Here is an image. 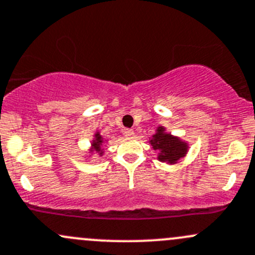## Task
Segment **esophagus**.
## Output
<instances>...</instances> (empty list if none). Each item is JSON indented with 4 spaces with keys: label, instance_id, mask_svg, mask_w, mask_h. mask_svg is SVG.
I'll return each instance as SVG.
<instances>
[{
    "label": "esophagus",
    "instance_id": "1",
    "mask_svg": "<svg viewBox=\"0 0 255 255\" xmlns=\"http://www.w3.org/2000/svg\"><path fill=\"white\" fill-rule=\"evenodd\" d=\"M125 135L126 136H133V135H134V130L127 128V129H125Z\"/></svg>",
    "mask_w": 255,
    "mask_h": 255
}]
</instances>
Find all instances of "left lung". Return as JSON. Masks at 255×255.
Segmentation results:
<instances>
[{"instance_id":"1","label":"left lung","mask_w":255,"mask_h":255,"mask_svg":"<svg viewBox=\"0 0 255 255\" xmlns=\"http://www.w3.org/2000/svg\"><path fill=\"white\" fill-rule=\"evenodd\" d=\"M149 143L154 150L159 151L157 159L162 162L176 163L182 157L186 156L188 151V144L181 140L178 136H175L170 133H166L165 127H157L156 133L152 135Z\"/></svg>"}]
</instances>
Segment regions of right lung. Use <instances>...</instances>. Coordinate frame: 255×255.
<instances>
[{
  "instance_id": "add662e5",
  "label": "right lung",
  "mask_w": 255,
  "mask_h": 255,
  "mask_svg": "<svg viewBox=\"0 0 255 255\" xmlns=\"http://www.w3.org/2000/svg\"><path fill=\"white\" fill-rule=\"evenodd\" d=\"M103 144H104L103 135H100V133L96 132L95 134H94V139L92 141V150H90V151H96L101 156V155L104 154Z\"/></svg>"
}]
</instances>
